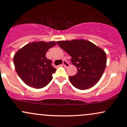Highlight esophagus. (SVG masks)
Segmentation results:
<instances>
[{"mask_svg":"<svg viewBox=\"0 0 127 127\" xmlns=\"http://www.w3.org/2000/svg\"><path fill=\"white\" fill-rule=\"evenodd\" d=\"M63 65L65 67H68L70 66V64L67 62L66 60L63 61Z\"/></svg>","mask_w":127,"mask_h":127,"instance_id":"esophagus-1","label":"esophagus"}]
</instances>
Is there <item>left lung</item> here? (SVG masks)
<instances>
[{
	"label": "left lung",
	"mask_w": 127,
	"mask_h": 127,
	"mask_svg": "<svg viewBox=\"0 0 127 127\" xmlns=\"http://www.w3.org/2000/svg\"><path fill=\"white\" fill-rule=\"evenodd\" d=\"M57 43L72 57L71 62L78 69L75 75L68 77L73 87L84 90L95 85L101 78L106 66V52L84 39L60 40Z\"/></svg>",
	"instance_id": "left-lung-1"
}]
</instances>
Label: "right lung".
I'll return each instance as SVG.
<instances>
[{
  "instance_id": "add662e5",
  "label": "right lung",
  "mask_w": 127,
  "mask_h": 127,
  "mask_svg": "<svg viewBox=\"0 0 127 127\" xmlns=\"http://www.w3.org/2000/svg\"><path fill=\"white\" fill-rule=\"evenodd\" d=\"M56 45L51 41L33 42L26 45L15 54L14 64L16 72L26 85L34 88L45 87L52 80L56 70L46 52Z\"/></svg>"
}]
</instances>
